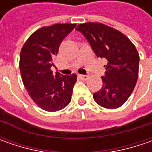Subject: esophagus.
<instances>
[{
  "instance_id": "esophagus-1",
  "label": "esophagus",
  "mask_w": 152,
  "mask_h": 152,
  "mask_svg": "<svg viewBox=\"0 0 152 152\" xmlns=\"http://www.w3.org/2000/svg\"><path fill=\"white\" fill-rule=\"evenodd\" d=\"M79 77L82 79H84V80H86V79L89 78V76L88 75H85V74H79Z\"/></svg>"
}]
</instances>
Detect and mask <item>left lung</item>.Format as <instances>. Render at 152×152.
Segmentation results:
<instances>
[{
  "label": "left lung",
  "mask_w": 152,
  "mask_h": 152,
  "mask_svg": "<svg viewBox=\"0 0 152 152\" xmlns=\"http://www.w3.org/2000/svg\"><path fill=\"white\" fill-rule=\"evenodd\" d=\"M76 30L88 40L97 57L107 62L102 88L93 94L94 100L102 107H119L137 82L140 56L134 45L124 34L100 23L79 24Z\"/></svg>",
  "instance_id": "1"
}]
</instances>
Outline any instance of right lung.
I'll return each mask as SVG.
<instances>
[{
	"instance_id": "1",
	"label": "right lung",
	"mask_w": 152,
	"mask_h": 152,
	"mask_svg": "<svg viewBox=\"0 0 152 152\" xmlns=\"http://www.w3.org/2000/svg\"><path fill=\"white\" fill-rule=\"evenodd\" d=\"M76 24L60 23L43 27L31 34L20 53L21 76L28 95L39 107L56 112L71 102L76 74L53 75L50 67L63 39Z\"/></svg>"
}]
</instances>
